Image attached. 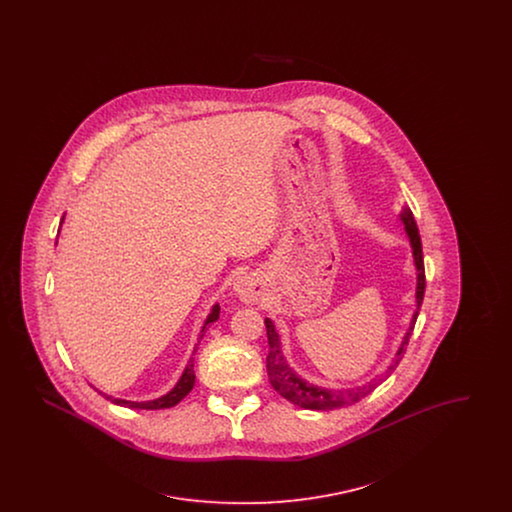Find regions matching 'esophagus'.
Wrapping results in <instances>:
<instances>
[{"label": "esophagus", "mask_w": 512, "mask_h": 512, "mask_svg": "<svg viewBox=\"0 0 512 512\" xmlns=\"http://www.w3.org/2000/svg\"><path fill=\"white\" fill-rule=\"evenodd\" d=\"M234 288H236V293L240 295V299L245 301V303H257V301L261 299V295H263V284H261V280H259L257 276H253V274L240 276V278L236 280Z\"/></svg>", "instance_id": "esophagus-1"}]
</instances>
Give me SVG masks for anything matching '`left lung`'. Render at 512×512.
Masks as SVG:
<instances>
[{"label": "left lung", "instance_id": "1", "mask_svg": "<svg viewBox=\"0 0 512 512\" xmlns=\"http://www.w3.org/2000/svg\"><path fill=\"white\" fill-rule=\"evenodd\" d=\"M401 220L405 224V230H407L409 240H411V245H413L414 265H416V272H418L416 274L418 276V282H416V311H414L413 322H411V330L407 332L405 340L401 343V347H399V351L395 355V361L390 366V372L403 359L405 345L409 343V338H411L414 322L418 318V311H420V305H422V299H424V290H426V272H424V257H422V242H420L418 226H416L413 213L409 209H405L401 213ZM265 326H267L268 347H270L267 357L268 380H270L272 388L278 391L282 397H286L288 401H292L293 405H299L303 409H315V411L340 409V407H345V405L357 403L359 399H363L365 395H368L370 391L378 386V380H374L368 386L357 388V390L332 391L322 390V388L307 384L286 363V359H284V355L280 351L278 332L274 330V324L268 318H265Z\"/></svg>", "mask_w": 512, "mask_h": 512}]
</instances>
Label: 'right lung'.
<instances>
[{"instance_id": "right-lung-1", "label": "right lung", "mask_w": 512, "mask_h": 512, "mask_svg": "<svg viewBox=\"0 0 512 512\" xmlns=\"http://www.w3.org/2000/svg\"><path fill=\"white\" fill-rule=\"evenodd\" d=\"M219 305H215L213 307V311H211V315L207 317L205 320V326H203V330H201V338H203V334H205V330H207V324H211V322H215L217 318H219ZM199 338V340H201ZM195 384V374H194V357L190 359V363L186 366V370H184V374H182V378H180V382L174 386V390L169 391L167 395H163V397H159V399H155V401H142V403H136V401H124V399H113L111 395H105L111 403H115V405H121V407H130V409H146V411H157V409H169V407H174V405H178L190 391L194 388Z\"/></svg>"}]
</instances>
